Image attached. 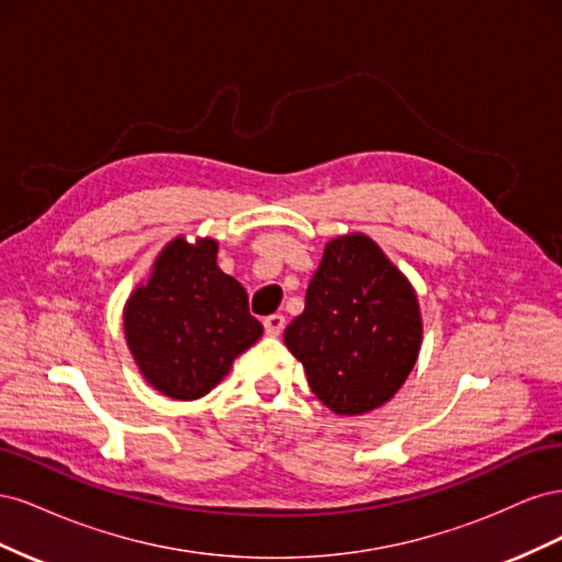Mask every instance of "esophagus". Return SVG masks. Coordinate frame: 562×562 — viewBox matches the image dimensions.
<instances>
[{
  "label": "esophagus",
  "instance_id": "34e87169",
  "mask_svg": "<svg viewBox=\"0 0 562 562\" xmlns=\"http://www.w3.org/2000/svg\"><path fill=\"white\" fill-rule=\"evenodd\" d=\"M285 328V316L281 314H271L265 318V333L267 335H279Z\"/></svg>",
  "mask_w": 562,
  "mask_h": 562
}]
</instances>
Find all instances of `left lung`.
<instances>
[{
	"instance_id": "left-lung-1",
	"label": "left lung",
	"mask_w": 562,
	"mask_h": 562,
	"mask_svg": "<svg viewBox=\"0 0 562 562\" xmlns=\"http://www.w3.org/2000/svg\"><path fill=\"white\" fill-rule=\"evenodd\" d=\"M316 398L337 415L384 405L415 368L422 318L413 285L363 234L333 239L283 333Z\"/></svg>"
}]
</instances>
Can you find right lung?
<instances>
[{"instance_id": "right-lung-1", "label": "right lung", "mask_w": 562, "mask_h": 562, "mask_svg": "<svg viewBox=\"0 0 562 562\" xmlns=\"http://www.w3.org/2000/svg\"><path fill=\"white\" fill-rule=\"evenodd\" d=\"M217 244H168L124 312L126 342L145 380L164 396L194 401L223 380L232 361L258 342L244 285L220 271Z\"/></svg>"}]
</instances>
